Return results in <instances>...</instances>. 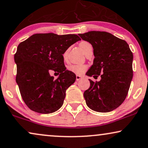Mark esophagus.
Masks as SVG:
<instances>
[{"label": "esophagus", "mask_w": 148, "mask_h": 148, "mask_svg": "<svg viewBox=\"0 0 148 148\" xmlns=\"http://www.w3.org/2000/svg\"><path fill=\"white\" fill-rule=\"evenodd\" d=\"M76 80H80L82 79V76H80V75H76Z\"/></svg>", "instance_id": "34e87169"}]
</instances>
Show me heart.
I'll return each instance as SVG.
<instances>
[{"label":"heart","instance_id":"b5f03b06","mask_svg":"<svg viewBox=\"0 0 148 148\" xmlns=\"http://www.w3.org/2000/svg\"><path fill=\"white\" fill-rule=\"evenodd\" d=\"M90 43L88 42H86V41H82L79 44V46L80 48L82 49V50L84 52V50L86 48V47L89 46ZM68 49L65 51L63 54V58L64 59H66L67 56H68ZM86 68H87V66L86 65L84 64H70V66L68 67V70L70 71V72L74 73V74H78V75H81V74H83V73L85 72Z\"/></svg>","mask_w":148,"mask_h":148}]
</instances>
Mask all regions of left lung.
I'll use <instances>...</instances> for the list:
<instances>
[{
	"label": "left lung",
	"mask_w": 148,
	"mask_h": 148,
	"mask_svg": "<svg viewBox=\"0 0 148 148\" xmlns=\"http://www.w3.org/2000/svg\"><path fill=\"white\" fill-rule=\"evenodd\" d=\"M79 36L93 48V64L86 75L101 76L99 82L89 79L90 87L84 92L86 105L95 112H111L123 103L129 92L133 53L125 40L106 32L90 31Z\"/></svg>",
	"instance_id": "left-lung-1"
}]
</instances>
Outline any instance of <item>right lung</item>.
<instances>
[{
  "label": "right lung",
  "mask_w": 148,
  "mask_h": 148,
  "mask_svg": "<svg viewBox=\"0 0 148 148\" xmlns=\"http://www.w3.org/2000/svg\"><path fill=\"white\" fill-rule=\"evenodd\" d=\"M78 40L76 34H35L19 43L14 56L16 82L21 97L32 111L50 114L62 107L66 90L76 80L67 70L63 54ZM60 73L54 79L49 72Z\"/></svg>",
  "instance_id": "1"
}]
</instances>
